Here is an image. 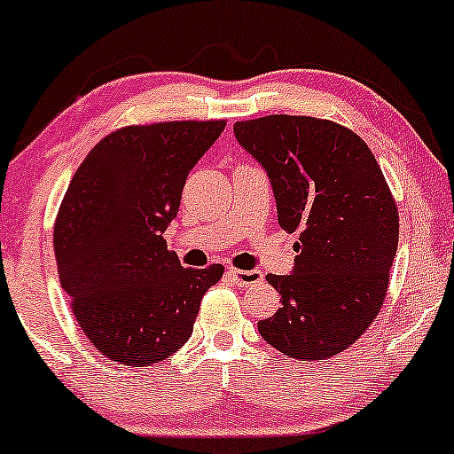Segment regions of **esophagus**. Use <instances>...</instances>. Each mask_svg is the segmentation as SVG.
I'll return each instance as SVG.
<instances>
[{"label": "esophagus", "instance_id": "1", "mask_svg": "<svg viewBox=\"0 0 454 454\" xmlns=\"http://www.w3.org/2000/svg\"><path fill=\"white\" fill-rule=\"evenodd\" d=\"M228 278L234 281V286L239 288H249V286L262 281V273L260 270H243V269H228Z\"/></svg>", "mask_w": 454, "mask_h": 454}]
</instances>
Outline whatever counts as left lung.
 <instances>
[{
    "instance_id": "8db88e82",
    "label": "left lung",
    "mask_w": 454,
    "mask_h": 454,
    "mask_svg": "<svg viewBox=\"0 0 454 454\" xmlns=\"http://www.w3.org/2000/svg\"><path fill=\"white\" fill-rule=\"evenodd\" d=\"M267 170L279 226L299 232L294 269L269 275L278 314L258 322L275 350L325 361L376 320L399 243V211L372 149L328 119L269 114L234 123Z\"/></svg>"
}]
</instances>
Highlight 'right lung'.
<instances>
[{
    "label": "right lung",
    "mask_w": 454,
    "mask_h": 454,
    "mask_svg": "<svg viewBox=\"0 0 454 454\" xmlns=\"http://www.w3.org/2000/svg\"><path fill=\"white\" fill-rule=\"evenodd\" d=\"M226 128L217 121L128 126L93 147L67 185L53 245L61 288L91 346L147 367L190 340L222 264L184 269L164 241L185 179Z\"/></svg>",
    "instance_id": "add662e5"
}]
</instances>
